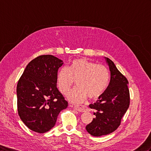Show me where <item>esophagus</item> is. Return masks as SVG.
<instances>
[{"label":"esophagus","mask_w":151,"mask_h":151,"mask_svg":"<svg viewBox=\"0 0 151 151\" xmlns=\"http://www.w3.org/2000/svg\"><path fill=\"white\" fill-rule=\"evenodd\" d=\"M74 109L77 111H80V112H84L87 110V108L83 105H75L74 106Z\"/></svg>","instance_id":"obj_1"}]
</instances>
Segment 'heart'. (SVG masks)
Instances as JSON below:
<instances>
[{
	"mask_svg": "<svg viewBox=\"0 0 151 151\" xmlns=\"http://www.w3.org/2000/svg\"><path fill=\"white\" fill-rule=\"evenodd\" d=\"M110 80L108 68L83 59L73 60L69 69L61 68L57 75L60 91L66 94L76 81L78 87L69 92L68 99L72 103L83 101L87 96L91 99L99 98L106 89Z\"/></svg>",
	"mask_w": 151,
	"mask_h": 151,
	"instance_id": "b5f03b06",
	"label": "heart"
}]
</instances>
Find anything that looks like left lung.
Instances as JSON below:
<instances>
[{
	"instance_id": "8db88e82",
	"label": "left lung",
	"mask_w": 151,
	"mask_h": 151,
	"mask_svg": "<svg viewBox=\"0 0 151 151\" xmlns=\"http://www.w3.org/2000/svg\"><path fill=\"white\" fill-rule=\"evenodd\" d=\"M110 71V81L106 91L89 107L95 110L96 117L86 126L87 132L94 137H101L114 132L121 124V119L130 103L127 78L109 58H106Z\"/></svg>"
}]
</instances>
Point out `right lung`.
I'll list each match as a JSON object with an SVG mask.
<instances>
[{"label":"right lung","mask_w":151,"mask_h":151,"mask_svg":"<svg viewBox=\"0 0 151 151\" xmlns=\"http://www.w3.org/2000/svg\"><path fill=\"white\" fill-rule=\"evenodd\" d=\"M63 60L52 55H42L32 60L19 79L17 109L26 126L44 133L55 126L58 115L68 105L57 88L58 69Z\"/></svg>","instance_id":"1"}]
</instances>
